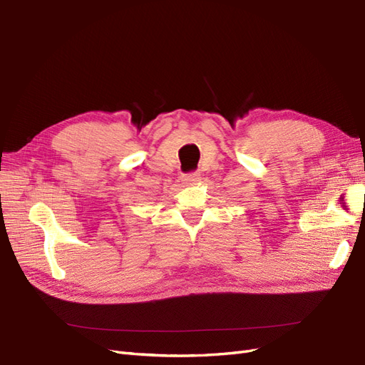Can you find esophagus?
Here are the masks:
<instances>
[{
    "label": "esophagus",
    "mask_w": 365,
    "mask_h": 365,
    "mask_svg": "<svg viewBox=\"0 0 365 365\" xmlns=\"http://www.w3.org/2000/svg\"><path fill=\"white\" fill-rule=\"evenodd\" d=\"M182 180L185 185H195L200 180V174L198 173H187L182 175Z\"/></svg>",
    "instance_id": "34e87169"
}]
</instances>
